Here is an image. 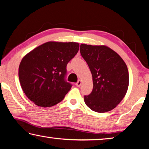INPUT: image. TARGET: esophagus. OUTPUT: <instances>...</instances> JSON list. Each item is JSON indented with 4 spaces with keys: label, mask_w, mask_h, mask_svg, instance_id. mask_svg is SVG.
<instances>
[{
    "label": "esophagus",
    "mask_w": 149,
    "mask_h": 149,
    "mask_svg": "<svg viewBox=\"0 0 149 149\" xmlns=\"http://www.w3.org/2000/svg\"><path fill=\"white\" fill-rule=\"evenodd\" d=\"M81 80H79L77 82L75 83V85H76L77 87H79L81 86Z\"/></svg>",
    "instance_id": "34e87169"
}]
</instances>
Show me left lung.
<instances>
[{
	"instance_id": "1",
	"label": "left lung",
	"mask_w": 149,
	"mask_h": 149,
	"mask_svg": "<svg viewBox=\"0 0 149 149\" xmlns=\"http://www.w3.org/2000/svg\"><path fill=\"white\" fill-rule=\"evenodd\" d=\"M81 54L92 75L93 90L84 95V103L93 111L107 112L114 109L124 98L129 83L127 65L108 46L81 44Z\"/></svg>"
}]
</instances>
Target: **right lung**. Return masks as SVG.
I'll use <instances>...</instances> for the list:
<instances>
[{"mask_svg":"<svg viewBox=\"0 0 149 149\" xmlns=\"http://www.w3.org/2000/svg\"><path fill=\"white\" fill-rule=\"evenodd\" d=\"M77 42H47L29 52L19 67L24 94L37 106L52 107L62 101L71 89L65 80L67 64L77 54Z\"/></svg>","mask_w":149,"mask_h":149,"instance_id":"right-lung-1","label":"right lung"}]
</instances>
